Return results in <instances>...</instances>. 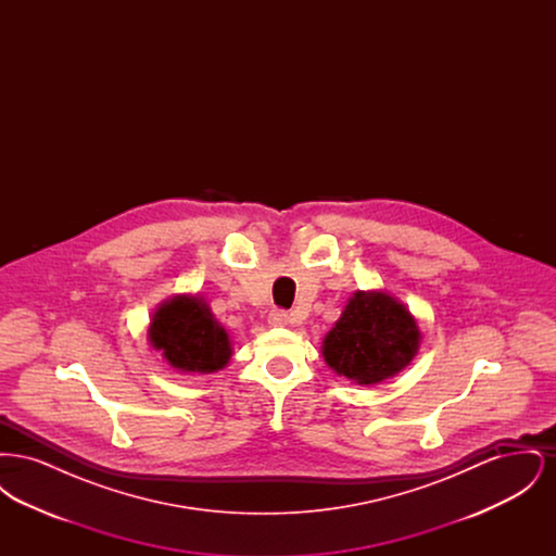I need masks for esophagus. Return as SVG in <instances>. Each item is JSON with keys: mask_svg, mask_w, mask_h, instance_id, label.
Wrapping results in <instances>:
<instances>
[{"mask_svg": "<svg viewBox=\"0 0 556 556\" xmlns=\"http://www.w3.org/2000/svg\"><path fill=\"white\" fill-rule=\"evenodd\" d=\"M268 323H270L273 327H283V325L290 323V315H288L286 311L275 308V311H270V315H268Z\"/></svg>", "mask_w": 556, "mask_h": 556, "instance_id": "obj_1", "label": "esophagus"}]
</instances>
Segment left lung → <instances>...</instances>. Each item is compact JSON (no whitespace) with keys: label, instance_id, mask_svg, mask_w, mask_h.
<instances>
[{"label":"left lung","instance_id":"left-lung-1","mask_svg":"<svg viewBox=\"0 0 556 556\" xmlns=\"http://www.w3.org/2000/svg\"><path fill=\"white\" fill-rule=\"evenodd\" d=\"M419 342V325L397 298L386 291H356L325 336L323 358L345 379L372 386L404 369Z\"/></svg>","mask_w":556,"mask_h":556}]
</instances>
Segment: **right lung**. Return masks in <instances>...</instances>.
Here are the masks:
<instances>
[{
    "label": "right lung",
    "mask_w": 556,
    "mask_h": 556,
    "mask_svg": "<svg viewBox=\"0 0 556 556\" xmlns=\"http://www.w3.org/2000/svg\"><path fill=\"white\" fill-rule=\"evenodd\" d=\"M148 340L181 372H214L227 367L233 348L229 333L200 295H175L154 313Z\"/></svg>",
    "instance_id": "1"
}]
</instances>
